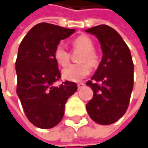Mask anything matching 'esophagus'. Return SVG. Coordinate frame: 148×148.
Returning a JSON list of instances; mask_svg holds the SVG:
<instances>
[{"label":"esophagus","mask_w":148,"mask_h":148,"mask_svg":"<svg viewBox=\"0 0 148 148\" xmlns=\"http://www.w3.org/2000/svg\"><path fill=\"white\" fill-rule=\"evenodd\" d=\"M77 86H78L79 89H81V88H83L85 86V84L82 83V82H80V83H78V84H77Z\"/></svg>","instance_id":"34e87169"}]
</instances>
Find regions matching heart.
Returning <instances> with one entry per match:
<instances>
[{
  "instance_id": "b5f03b06",
  "label": "heart",
  "mask_w": 148,
  "mask_h": 148,
  "mask_svg": "<svg viewBox=\"0 0 148 148\" xmlns=\"http://www.w3.org/2000/svg\"><path fill=\"white\" fill-rule=\"evenodd\" d=\"M73 45L75 48L83 51L79 58V62H83L70 64L62 70V74L65 79L79 81L90 73V69L88 64L94 68L97 67L100 62V58L98 54L93 51L95 47L93 41L87 36L80 35L77 37L74 40ZM54 58L61 66H66L69 62V53L62 43H59L54 50Z\"/></svg>"
}]
</instances>
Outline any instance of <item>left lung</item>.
Instances as JSON below:
<instances>
[{
    "mask_svg": "<svg viewBox=\"0 0 148 148\" xmlns=\"http://www.w3.org/2000/svg\"><path fill=\"white\" fill-rule=\"evenodd\" d=\"M101 44L102 58L86 86L93 97L86 105L88 114L97 124L107 125L125 114L134 85V64L130 49L113 28L101 24L86 30Z\"/></svg>",
    "mask_w": 148,
    "mask_h": 148,
    "instance_id": "1",
    "label": "left lung"
}]
</instances>
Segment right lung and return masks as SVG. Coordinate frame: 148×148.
<instances>
[{
	"instance_id": "add662e5",
	"label": "right lung",
	"mask_w": 148,
	"mask_h": 148,
	"mask_svg": "<svg viewBox=\"0 0 148 148\" xmlns=\"http://www.w3.org/2000/svg\"><path fill=\"white\" fill-rule=\"evenodd\" d=\"M75 29L47 23L34 26L18 47L17 94L28 119L36 127L51 129L63 117L65 103L77 90L74 82L53 84L61 78L54 50Z\"/></svg>"
}]
</instances>
